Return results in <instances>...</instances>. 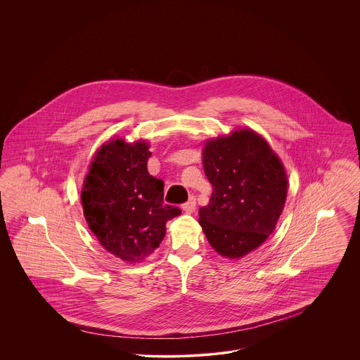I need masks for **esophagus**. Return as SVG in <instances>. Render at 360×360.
I'll use <instances>...</instances> for the list:
<instances>
[{"mask_svg": "<svg viewBox=\"0 0 360 360\" xmlns=\"http://www.w3.org/2000/svg\"><path fill=\"white\" fill-rule=\"evenodd\" d=\"M195 197L194 195H191L190 197V200L183 205V210L186 212V213H193L194 212V209H195Z\"/></svg>", "mask_w": 360, "mask_h": 360, "instance_id": "1", "label": "esophagus"}]
</instances>
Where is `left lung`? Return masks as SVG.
<instances>
[{"mask_svg":"<svg viewBox=\"0 0 360 360\" xmlns=\"http://www.w3.org/2000/svg\"><path fill=\"white\" fill-rule=\"evenodd\" d=\"M204 170L213 187L200 224L221 257H243L273 233L287 198L280 158L254 130H237L205 143Z\"/></svg>","mask_w":360,"mask_h":360,"instance_id":"obj_1","label":"left lung"}]
</instances>
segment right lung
Segmentation results:
<instances>
[{"instance_id":"obj_1","label":"right lung","mask_w":360,"mask_h":360,"mask_svg":"<svg viewBox=\"0 0 360 360\" xmlns=\"http://www.w3.org/2000/svg\"><path fill=\"white\" fill-rule=\"evenodd\" d=\"M146 141L109 140L97 151L84 179L82 204L90 230L103 248L124 262L151 255L177 206L163 204V181L148 173Z\"/></svg>"}]
</instances>
